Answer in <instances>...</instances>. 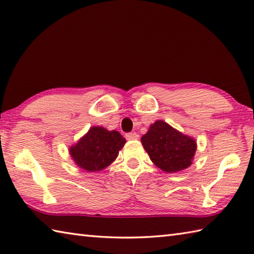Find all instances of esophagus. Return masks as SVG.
Instances as JSON below:
<instances>
[{
  "label": "esophagus",
  "instance_id": "34e87169",
  "mask_svg": "<svg viewBox=\"0 0 254 254\" xmlns=\"http://www.w3.org/2000/svg\"><path fill=\"white\" fill-rule=\"evenodd\" d=\"M126 138L128 139V141H131V139H137L138 135L135 132H131V133H127L126 134Z\"/></svg>",
  "mask_w": 254,
  "mask_h": 254
}]
</instances>
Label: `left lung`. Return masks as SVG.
<instances>
[{
	"mask_svg": "<svg viewBox=\"0 0 254 254\" xmlns=\"http://www.w3.org/2000/svg\"><path fill=\"white\" fill-rule=\"evenodd\" d=\"M150 160L165 172H177L192 164L196 150L193 138L183 135L164 121H156L141 138Z\"/></svg>",
	"mask_w": 254,
	"mask_h": 254,
	"instance_id": "obj_1",
	"label": "left lung"
}]
</instances>
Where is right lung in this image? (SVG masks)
Segmentation results:
<instances>
[{
	"label": "right lung",
	"instance_id": "add662e5",
	"mask_svg": "<svg viewBox=\"0 0 254 254\" xmlns=\"http://www.w3.org/2000/svg\"><path fill=\"white\" fill-rule=\"evenodd\" d=\"M126 139L118 131H108L101 127H93L69 148L75 163L86 171H99L109 166L118 157L119 150Z\"/></svg>",
	"mask_w": 254,
	"mask_h": 254
}]
</instances>
